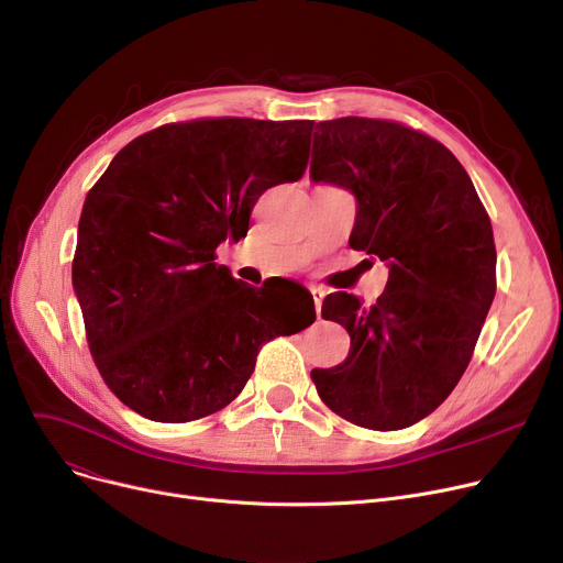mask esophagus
I'll list each match as a JSON object with an SVG mask.
<instances>
[{
    "label": "esophagus",
    "mask_w": 563,
    "mask_h": 563,
    "mask_svg": "<svg viewBox=\"0 0 563 563\" xmlns=\"http://www.w3.org/2000/svg\"><path fill=\"white\" fill-rule=\"evenodd\" d=\"M312 299H314V308H317V317H319V310H321V301H323V289H319V287H312Z\"/></svg>",
    "instance_id": "1"
}]
</instances>
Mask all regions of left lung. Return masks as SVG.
I'll return each instance as SVG.
<instances>
[{
    "label": "left lung",
    "mask_w": 563,
    "mask_h": 563,
    "mask_svg": "<svg viewBox=\"0 0 563 563\" xmlns=\"http://www.w3.org/2000/svg\"><path fill=\"white\" fill-rule=\"evenodd\" d=\"M310 177L356 196L349 244L390 264L369 308L329 294L321 317L342 323L351 349L310 376L340 418L406 429L450 397L475 353L497 287L488 212L445 145L383 118L321 121Z\"/></svg>",
    "instance_id": "8db88e82"
}]
</instances>
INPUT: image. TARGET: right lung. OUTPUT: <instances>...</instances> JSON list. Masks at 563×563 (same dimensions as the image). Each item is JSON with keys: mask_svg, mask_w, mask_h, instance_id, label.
<instances>
[{"mask_svg": "<svg viewBox=\"0 0 563 563\" xmlns=\"http://www.w3.org/2000/svg\"><path fill=\"white\" fill-rule=\"evenodd\" d=\"M314 121L194 118L130 141L88 191L73 285L109 390L139 416L180 424L225 408L264 342L314 321L297 283L251 287L217 264L253 205L303 177ZM280 284L298 294L279 312Z\"/></svg>", "mask_w": 563, "mask_h": 563, "instance_id": "1", "label": "right lung"}]
</instances>
